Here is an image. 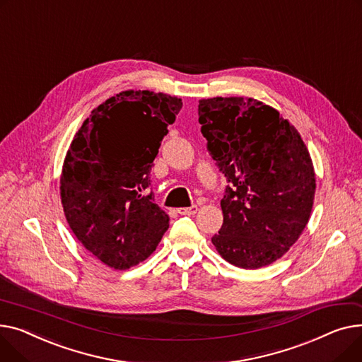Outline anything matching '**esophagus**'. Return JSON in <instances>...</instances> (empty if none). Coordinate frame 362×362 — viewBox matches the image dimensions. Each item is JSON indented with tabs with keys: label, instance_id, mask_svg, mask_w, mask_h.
Here are the masks:
<instances>
[{
	"label": "esophagus",
	"instance_id": "34e87169",
	"mask_svg": "<svg viewBox=\"0 0 362 362\" xmlns=\"http://www.w3.org/2000/svg\"><path fill=\"white\" fill-rule=\"evenodd\" d=\"M178 214L182 216H191L197 214V206H189V207H181L178 209Z\"/></svg>",
	"mask_w": 362,
	"mask_h": 362
}]
</instances>
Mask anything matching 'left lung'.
I'll return each instance as SVG.
<instances>
[{
	"instance_id": "left-lung-1",
	"label": "left lung",
	"mask_w": 362,
	"mask_h": 362,
	"mask_svg": "<svg viewBox=\"0 0 362 362\" xmlns=\"http://www.w3.org/2000/svg\"><path fill=\"white\" fill-rule=\"evenodd\" d=\"M199 122L229 184L221 200L223 225L211 243L243 269L281 259L300 238L314 202V168L301 136L256 99H202Z\"/></svg>"
}]
</instances>
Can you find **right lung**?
Wrapping results in <instances>:
<instances>
[{
    "label": "right lung",
    "instance_id": "right-lung-1",
    "mask_svg": "<svg viewBox=\"0 0 362 362\" xmlns=\"http://www.w3.org/2000/svg\"><path fill=\"white\" fill-rule=\"evenodd\" d=\"M182 102L127 90L83 122L61 175V202L83 247L106 266L130 269L156 250L169 216L147 194L153 160Z\"/></svg>",
    "mask_w": 362,
    "mask_h": 362
}]
</instances>
